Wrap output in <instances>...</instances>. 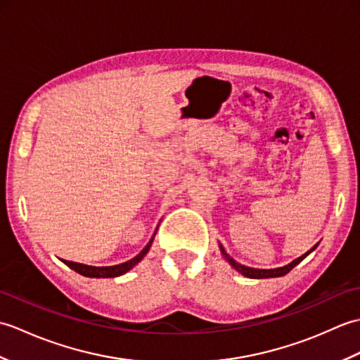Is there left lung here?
I'll return each instance as SVG.
<instances>
[{"label":"left lung","instance_id":"1","mask_svg":"<svg viewBox=\"0 0 360 360\" xmlns=\"http://www.w3.org/2000/svg\"><path fill=\"white\" fill-rule=\"evenodd\" d=\"M319 246V243L316 244L314 248H311L307 254H303L302 257H298V258H295L294 262H290L289 264H286V266H281V267H275V269H255V267H249V266H244V264H241V263H238V262H235V259L227 254V252L224 250V248L221 246L219 244V250H221V254H223V257H224V259L226 262L231 264L235 271H238L241 275H244V277H248V278H274V277H283V275H286L289 271H292L294 267L298 264V263H302L304 258H307L312 250H314L316 248Z\"/></svg>","mask_w":360,"mask_h":360}]
</instances>
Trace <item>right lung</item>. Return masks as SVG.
<instances>
[{
    "instance_id": "1",
    "label": "right lung",
    "mask_w": 360,
    "mask_h": 360,
    "mask_svg": "<svg viewBox=\"0 0 360 360\" xmlns=\"http://www.w3.org/2000/svg\"><path fill=\"white\" fill-rule=\"evenodd\" d=\"M155 235H153V238L150 240V243L147 244V246H145L141 250L139 255H136L134 258L128 259V262H125V263L114 264V266H89V264L66 262V259H63V262H65V264L70 266L72 271L79 272L80 275H85V277H89V278H114V277H120V275L127 274L129 269H133V267L137 263H139L145 255H147V252L151 248V243H153V240H155Z\"/></svg>"
}]
</instances>
